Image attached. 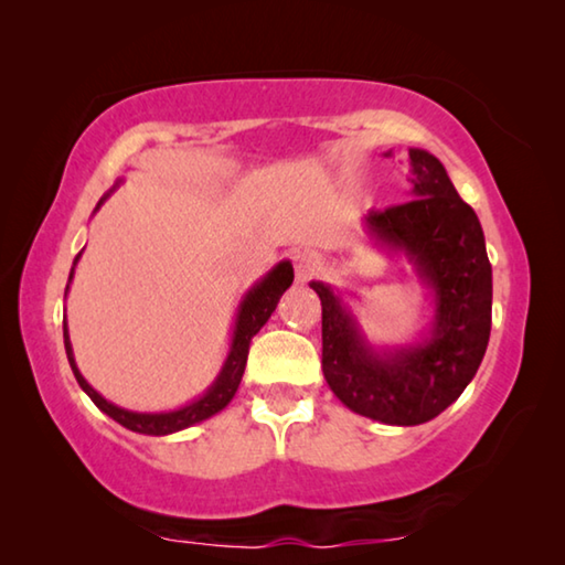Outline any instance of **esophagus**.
<instances>
[{
    "label": "esophagus",
    "mask_w": 565,
    "mask_h": 565,
    "mask_svg": "<svg viewBox=\"0 0 565 565\" xmlns=\"http://www.w3.org/2000/svg\"><path fill=\"white\" fill-rule=\"evenodd\" d=\"M319 268H322V258L311 254V250H297L294 254V271H297V279L301 284L309 281L311 276H317Z\"/></svg>",
    "instance_id": "esophagus-1"
}]
</instances>
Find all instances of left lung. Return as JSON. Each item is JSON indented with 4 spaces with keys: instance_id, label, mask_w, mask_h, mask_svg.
I'll use <instances>...</instances> for the list:
<instances>
[{
    "instance_id": "left-lung-1",
    "label": "left lung",
    "mask_w": 565,
    "mask_h": 565,
    "mask_svg": "<svg viewBox=\"0 0 565 565\" xmlns=\"http://www.w3.org/2000/svg\"><path fill=\"white\" fill-rule=\"evenodd\" d=\"M408 174L414 200L370 210L363 231L375 248L406 256L426 286V334L377 350L340 291L309 284L322 301L327 385L350 411L391 426L426 424L449 408L477 375L492 330V266L477 213L426 149H408Z\"/></svg>"
}]
</instances>
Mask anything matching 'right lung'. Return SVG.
Segmentation results:
<instances>
[{"label":"right lung","mask_w":565,"mask_h":565,"mask_svg":"<svg viewBox=\"0 0 565 565\" xmlns=\"http://www.w3.org/2000/svg\"><path fill=\"white\" fill-rule=\"evenodd\" d=\"M119 184H121V180L116 182L114 188L108 190L106 195L98 200L96 210L104 205V202L111 198L116 190H119ZM96 210H94V213H96ZM81 254H83V250H81ZM81 254L75 256V260H73L71 276H67V286H65V297H67V289H71V281H73V274H75V264H78ZM291 281H294L291 260H279V264H276L271 271L264 276V279L250 286V289L246 291V297L241 299L238 311H235V324H233V334H231V350H228V355H225V363L221 367V373H217L213 385H210V388L202 393V395H198L195 401H190L188 406H180V408H174V411H159V414H139V411L121 408V406H116V403L106 401L98 391L90 388L86 377L81 375L78 365H75L71 334H67V322H63V340H65L67 363H71L75 381H78L83 393H86L88 398L94 401L96 406L104 411L106 416H111L116 424H121L124 428H129V431H134V434H147V436L177 434V431H182V428H190V426L200 424V420H207L210 416L221 414V411L233 401V395H235V391H238V385H241L243 370H246L250 340H254V334L268 322V317L274 315V309H276V305H279L281 294L289 289Z\"/></svg>","instance_id":"obj_1"}]
</instances>
